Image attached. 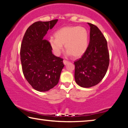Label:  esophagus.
Wrapping results in <instances>:
<instances>
[{"mask_svg":"<svg viewBox=\"0 0 128 128\" xmlns=\"http://www.w3.org/2000/svg\"><path fill=\"white\" fill-rule=\"evenodd\" d=\"M69 62L67 61V60H63V63H64V65H66L67 64L69 63Z\"/></svg>","mask_w":128,"mask_h":128,"instance_id":"esophagus-1","label":"esophagus"}]
</instances>
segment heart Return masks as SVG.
I'll use <instances>...</instances> for the list:
<instances>
[{
	"instance_id": "obj_1",
	"label": "heart",
	"mask_w": 128,
	"mask_h": 128,
	"mask_svg": "<svg viewBox=\"0 0 128 128\" xmlns=\"http://www.w3.org/2000/svg\"><path fill=\"white\" fill-rule=\"evenodd\" d=\"M55 38L49 40V44L54 54L59 56L63 49V45L69 55L75 58L81 57L88 47V32L82 26H64L54 34Z\"/></svg>"
}]
</instances>
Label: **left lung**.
<instances>
[{"label": "left lung", "instance_id": "1", "mask_svg": "<svg viewBox=\"0 0 128 128\" xmlns=\"http://www.w3.org/2000/svg\"><path fill=\"white\" fill-rule=\"evenodd\" d=\"M88 24L90 26L89 44L82 57L74 62L76 82L85 88L96 85L102 80L110 62L107 40L96 26Z\"/></svg>", "mask_w": 128, "mask_h": 128}]
</instances>
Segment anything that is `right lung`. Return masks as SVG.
Segmentation results:
<instances>
[{"label": "right lung", "mask_w": 128, "mask_h": 128, "mask_svg": "<svg viewBox=\"0 0 128 128\" xmlns=\"http://www.w3.org/2000/svg\"><path fill=\"white\" fill-rule=\"evenodd\" d=\"M58 21H37L28 28L21 45L20 59L23 74L34 89L47 92L58 84L64 65L63 59L52 53L44 36Z\"/></svg>", "instance_id": "right-lung-1"}]
</instances>
